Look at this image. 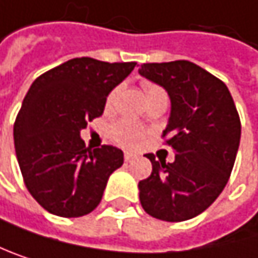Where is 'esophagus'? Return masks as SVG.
I'll return each mask as SVG.
<instances>
[{
	"label": "esophagus",
	"instance_id": "34e87169",
	"mask_svg": "<svg viewBox=\"0 0 258 258\" xmlns=\"http://www.w3.org/2000/svg\"><path fill=\"white\" fill-rule=\"evenodd\" d=\"M135 159V155L134 153H131V152H126L124 153V161L126 162H131V161H134Z\"/></svg>",
	"mask_w": 258,
	"mask_h": 258
}]
</instances>
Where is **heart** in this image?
Instances as JSON below:
<instances>
[{
	"instance_id": "obj_1",
	"label": "heart",
	"mask_w": 258,
	"mask_h": 258,
	"mask_svg": "<svg viewBox=\"0 0 258 258\" xmlns=\"http://www.w3.org/2000/svg\"><path fill=\"white\" fill-rule=\"evenodd\" d=\"M144 90H146V94H150L156 90H161L159 87L153 85V84H144ZM115 94H117V90L112 91L108 99H106V106H111L114 99H115ZM143 129L135 124L134 121H129V120H121V121H117L112 127H111V138L120 144V146H124V147H135L140 144V141L143 140Z\"/></svg>"
}]
</instances>
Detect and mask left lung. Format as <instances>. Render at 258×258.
<instances>
[{
	"label": "left lung",
	"instance_id": "obj_1",
	"mask_svg": "<svg viewBox=\"0 0 258 258\" xmlns=\"http://www.w3.org/2000/svg\"><path fill=\"white\" fill-rule=\"evenodd\" d=\"M140 75L170 97L164 135L174 161L152 162L150 177L138 183L143 209L153 218L180 222L203 213L225 188L239 143L240 120L227 85L186 60L141 64Z\"/></svg>",
	"mask_w": 258,
	"mask_h": 258
}]
</instances>
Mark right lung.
Segmentation results:
<instances>
[{
	"label": "right lung",
	"mask_w": 258,
	"mask_h": 258,
	"mask_svg": "<svg viewBox=\"0 0 258 258\" xmlns=\"http://www.w3.org/2000/svg\"><path fill=\"white\" fill-rule=\"evenodd\" d=\"M135 66L73 58L31 84L13 127L15 150L27 189L49 213L93 212L109 176L123 165L120 149H87L81 131L103 114L108 94Z\"/></svg>",
	"instance_id": "right-lung-1"
}]
</instances>
